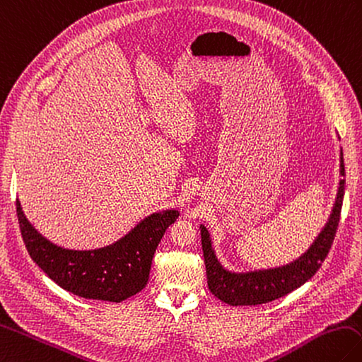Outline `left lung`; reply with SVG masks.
<instances>
[{
  "mask_svg": "<svg viewBox=\"0 0 362 362\" xmlns=\"http://www.w3.org/2000/svg\"><path fill=\"white\" fill-rule=\"evenodd\" d=\"M341 176L342 180L339 181L338 195H336L333 211L325 228L317 235L315 243L308 247L307 252L300 255L297 260L285 264V267L251 272H230L224 269L215 257L209 232L202 224V245L206 263L207 286L211 293L215 297H218L221 302L229 303L232 307H237V305H260L286 296L315 276L320 264L325 260L328 251H330L341 218L345 184L342 150Z\"/></svg>",
  "mask_w": 362,
  "mask_h": 362,
  "instance_id": "obj_1",
  "label": "left lung"
}]
</instances>
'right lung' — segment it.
<instances>
[{"label": "right lung", "instance_id": "obj_1", "mask_svg": "<svg viewBox=\"0 0 362 362\" xmlns=\"http://www.w3.org/2000/svg\"><path fill=\"white\" fill-rule=\"evenodd\" d=\"M178 215V211L151 214L113 245L94 251H72L40 234L24 216L17 199L21 237L30 259L63 290L108 302H122L144 290L160 238Z\"/></svg>", "mask_w": 362, "mask_h": 362}]
</instances>
